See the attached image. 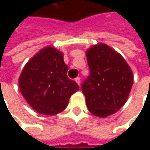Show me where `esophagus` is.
<instances>
[{"label":"esophagus","mask_w":150,"mask_h":150,"mask_svg":"<svg viewBox=\"0 0 150 150\" xmlns=\"http://www.w3.org/2000/svg\"><path fill=\"white\" fill-rule=\"evenodd\" d=\"M75 81V82H76L79 86L81 85V78H80V77H76Z\"/></svg>","instance_id":"34e87169"}]
</instances>
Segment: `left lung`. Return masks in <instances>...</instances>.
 Returning <instances> with one entry per match:
<instances>
[{
  "label": "left lung",
  "mask_w": 150,
  "mask_h": 150,
  "mask_svg": "<svg viewBox=\"0 0 150 150\" xmlns=\"http://www.w3.org/2000/svg\"><path fill=\"white\" fill-rule=\"evenodd\" d=\"M87 61L90 75L81 86L91 114L107 117L116 113L127 102L134 81L125 59L104 43L89 47Z\"/></svg>",
  "instance_id": "obj_1"
}]
</instances>
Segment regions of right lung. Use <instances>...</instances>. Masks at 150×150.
I'll list each match as a JSON object with an SVG mask.
<instances>
[{
    "label": "right lung",
    "instance_id": "1",
    "mask_svg": "<svg viewBox=\"0 0 150 150\" xmlns=\"http://www.w3.org/2000/svg\"><path fill=\"white\" fill-rule=\"evenodd\" d=\"M63 54L48 46L36 53L25 65L19 77L21 95L36 112L54 115L62 112L71 96L79 89L68 75Z\"/></svg>",
    "mask_w": 150,
    "mask_h": 150
}]
</instances>
